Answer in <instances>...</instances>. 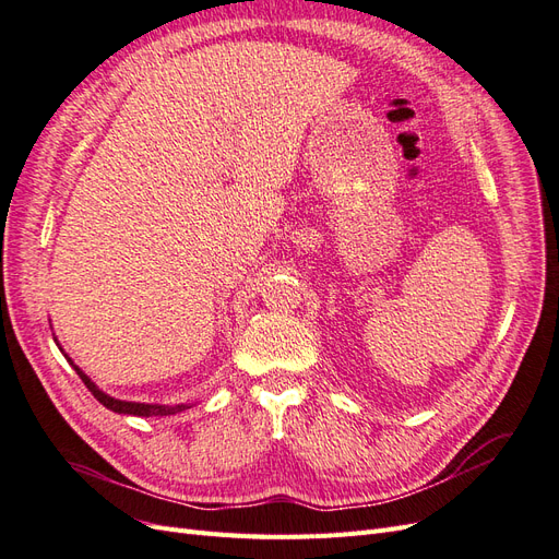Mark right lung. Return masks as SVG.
<instances>
[{"label":"right lung","mask_w":559,"mask_h":559,"mask_svg":"<svg viewBox=\"0 0 559 559\" xmlns=\"http://www.w3.org/2000/svg\"><path fill=\"white\" fill-rule=\"evenodd\" d=\"M60 352H62V347H60ZM67 357V354H64ZM67 361H70L72 366H74V361L67 357ZM74 370H76V376L83 380V384L88 386V392L105 405V408H109V411H114V413H118V415H138V417H151V415H177V413H181V411H186V408H191L189 403H181V405H158V403H134V401H121V399H114V396H109V394H105L103 389H99L86 373H83V370L79 368V366H74Z\"/></svg>","instance_id":"right-lung-1"}]
</instances>
